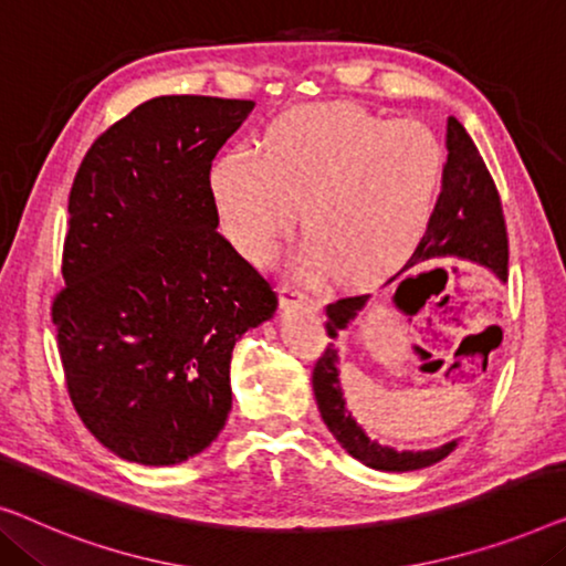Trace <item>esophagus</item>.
Segmentation results:
<instances>
[{
	"label": "esophagus",
	"mask_w": 566,
	"mask_h": 566,
	"mask_svg": "<svg viewBox=\"0 0 566 566\" xmlns=\"http://www.w3.org/2000/svg\"><path fill=\"white\" fill-rule=\"evenodd\" d=\"M277 298H281L283 308H291V306H306L311 311L322 308V301L314 296H306V293L293 289V285H283V289H277Z\"/></svg>",
	"instance_id": "obj_1"
}]
</instances>
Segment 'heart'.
<instances>
[{"instance_id":"1","label":"heart","mask_w":566,"mask_h":566,"mask_svg":"<svg viewBox=\"0 0 566 566\" xmlns=\"http://www.w3.org/2000/svg\"><path fill=\"white\" fill-rule=\"evenodd\" d=\"M444 150L429 127L385 119L349 102L285 112L260 150L242 147L211 178L232 248L265 263L298 217L301 265L344 283L396 270L433 219Z\"/></svg>"}]
</instances>
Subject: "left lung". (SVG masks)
<instances>
[{
	"mask_svg": "<svg viewBox=\"0 0 566 566\" xmlns=\"http://www.w3.org/2000/svg\"><path fill=\"white\" fill-rule=\"evenodd\" d=\"M447 163H444V184H441V193L433 209V219L429 229H426L423 240L419 248L413 250L408 268L431 263L439 258H457L464 263H474L493 273L497 281H507V237H505V222L501 209V196L490 178L485 163H482L478 147H474L472 137L454 117L447 119ZM400 275V273H398ZM392 275L388 283L398 281ZM416 277H406L398 283V291L392 293V303L403 311V314L413 316L426 298L419 301V306H411L408 301V285ZM370 296H349L339 298L326 306V334L329 339H337L339 334L359 316V311L367 306ZM314 396L318 403V413L326 423V429L334 433L342 449L355 457L357 462L380 472H413L423 470L444 460L460 444V439L447 441V444L433 449H392L388 444L370 439L363 426L355 421V416L347 408L342 392L339 380V355L334 344L326 347V352L314 367Z\"/></svg>",
	"mask_w": 566,
	"mask_h": 566,
	"instance_id": "obj_1",
	"label": "left lung"
}]
</instances>
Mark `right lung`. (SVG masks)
Masks as SVG:
<instances>
[{
  "mask_svg": "<svg viewBox=\"0 0 566 566\" xmlns=\"http://www.w3.org/2000/svg\"><path fill=\"white\" fill-rule=\"evenodd\" d=\"M252 109L158 96L114 122L73 178L53 324L73 408L127 462L181 464L222 433L234 344L277 308L217 232L209 181Z\"/></svg>",
  "mask_w": 566,
  "mask_h": 566,
  "instance_id": "1",
  "label": "right lung"
}]
</instances>
